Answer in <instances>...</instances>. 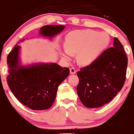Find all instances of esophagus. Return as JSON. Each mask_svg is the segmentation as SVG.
Wrapping results in <instances>:
<instances>
[{
	"mask_svg": "<svg viewBox=\"0 0 134 134\" xmlns=\"http://www.w3.org/2000/svg\"><path fill=\"white\" fill-rule=\"evenodd\" d=\"M70 72L71 74H75L76 73V69L74 67H72L70 69Z\"/></svg>",
	"mask_w": 134,
	"mask_h": 134,
	"instance_id": "34e87169",
	"label": "esophagus"
}]
</instances>
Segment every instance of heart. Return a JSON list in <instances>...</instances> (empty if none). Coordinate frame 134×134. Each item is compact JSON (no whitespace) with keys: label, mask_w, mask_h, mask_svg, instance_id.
Masks as SVG:
<instances>
[{"label":"heart","mask_w":134,"mask_h":134,"mask_svg":"<svg viewBox=\"0 0 134 134\" xmlns=\"http://www.w3.org/2000/svg\"><path fill=\"white\" fill-rule=\"evenodd\" d=\"M110 43V36L107 32L92 30L74 31L66 37L67 48L64 49L62 54L67 60H70L73 54L78 53L80 64L90 65L101 56Z\"/></svg>","instance_id":"1"}]
</instances>
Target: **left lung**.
Here are the masks:
<instances>
[{"label":"left lung","mask_w":134,"mask_h":134,"mask_svg":"<svg viewBox=\"0 0 134 134\" xmlns=\"http://www.w3.org/2000/svg\"><path fill=\"white\" fill-rule=\"evenodd\" d=\"M95 62L77 72V93L86 107L99 108L110 102L125 81L128 58L117 38Z\"/></svg>","instance_id":"8db88e82"}]
</instances>
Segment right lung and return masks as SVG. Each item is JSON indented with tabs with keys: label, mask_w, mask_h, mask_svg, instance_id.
Wrapping results in <instances>:
<instances>
[{
	"label": "right lung",
	"mask_w": 134,
	"mask_h": 134,
	"mask_svg": "<svg viewBox=\"0 0 134 134\" xmlns=\"http://www.w3.org/2000/svg\"><path fill=\"white\" fill-rule=\"evenodd\" d=\"M65 27L62 25L44 26L39 35L52 40ZM24 40L19 41L7 56V84L21 103L33 110H47L53 104L58 87L68 77L70 70L52 62L23 65L21 47L18 44Z\"/></svg>",
	"instance_id": "add662e5"
}]
</instances>
